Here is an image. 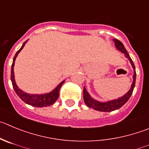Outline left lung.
Here are the masks:
<instances>
[{
  "label": "left lung",
  "mask_w": 149,
  "mask_h": 149,
  "mask_svg": "<svg viewBox=\"0 0 149 149\" xmlns=\"http://www.w3.org/2000/svg\"><path fill=\"white\" fill-rule=\"evenodd\" d=\"M114 42H115V46L120 51H121L123 54H125V56L130 61L132 65V68L134 69V75H133V82L132 84L131 89L129 90L127 93L126 95H123V97L120 98H118V99L113 100V101H109L107 102H99V101H97L95 100H94L93 98H92L90 96L89 93L86 90L85 87H84V90H83V94H84V101L85 103V104L87 105L88 107L93 108V109H95V110L101 111V112H112V111L115 110V109H118L119 108L121 107L122 106H123L126 102H127L128 100L129 99V98L131 97L132 94L133 90H134V87L135 86V81H136V71H135V66L134 65V62L132 60V59L129 56V54H128L127 51L125 48L124 45H123V43L120 41V40H117V39H114Z\"/></svg>",
  "instance_id": "left-lung-1"
}]
</instances>
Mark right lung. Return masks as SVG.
Wrapping results in <instances>:
<instances>
[{
	"label": "right lung",
	"mask_w": 149,
	"mask_h": 149,
	"mask_svg": "<svg viewBox=\"0 0 149 149\" xmlns=\"http://www.w3.org/2000/svg\"><path fill=\"white\" fill-rule=\"evenodd\" d=\"M27 41L28 40H26L23 44L20 49L17 51L15 57L13 59L12 69H11V81H12V86H13V88L15 90V93H16L18 96L20 97V99L24 101L25 103H26V104L31 105V106L36 107H43L51 106L54 103H55V101L59 98V90H60V87H62V85L65 82V81H62L52 92H51L49 93L44 94V95H38V94H37V95H30V94L26 93H24V92H23L22 90H20V89L18 88L16 83H15V76H14V65H15V61L16 59L17 54L23 49L25 44L27 42Z\"/></svg>",
	"instance_id": "add662e5"
}]
</instances>
